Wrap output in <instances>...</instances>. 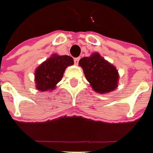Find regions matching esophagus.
Listing matches in <instances>:
<instances>
[{
  "instance_id": "34e87169",
  "label": "esophagus",
  "mask_w": 153,
  "mask_h": 153,
  "mask_svg": "<svg viewBox=\"0 0 153 153\" xmlns=\"http://www.w3.org/2000/svg\"><path fill=\"white\" fill-rule=\"evenodd\" d=\"M79 60H80V57H76V58H74V62H75V64H76V65L78 64Z\"/></svg>"
}]
</instances>
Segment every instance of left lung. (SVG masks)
Instances as JSON below:
<instances>
[{
	"mask_svg": "<svg viewBox=\"0 0 153 153\" xmlns=\"http://www.w3.org/2000/svg\"><path fill=\"white\" fill-rule=\"evenodd\" d=\"M79 66L83 69L85 78L92 89L97 93H109L118 87L120 78L118 70L99 53L81 58Z\"/></svg>",
	"mask_w": 153,
	"mask_h": 153,
	"instance_id": "obj_1",
	"label": "left lung"
}]
</instances>
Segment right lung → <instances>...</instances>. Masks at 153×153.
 Listing matches in <instances>:
<instances>
[{
	"instance_id": "right-lung-1",
	"label": "right lung",
	"mask_w": 153,
	"mask_h": 153,
	"mask_svg": "<svg viewBox=\"0 0 153 153\" xmlns=\"http://www.w3.org/2000/svg\"><path fill=\"white\" fill-rule=\"evenodd\" d=\"M73 64V58L70 56L53 54L35 70L34 82L37 90L39 91H53L62 78L66 68Z\"/></svg>"
}]
</instances>
